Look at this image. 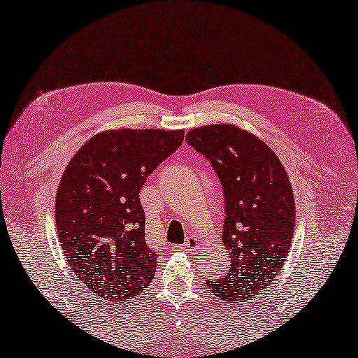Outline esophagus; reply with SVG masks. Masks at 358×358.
Returning <instances> with one entry per match:
<instances>
[{"mask_svg": "<svg viewBox=\"0 0 358 358\" xmlns=\"http://www.w3.org/2000/svg\"><path fill=\"white\" fill-rule=\"evenodd\" d=\"M195 245H196V242H193V241H185L182 245H180V248L184 250V252H190V250H195Z\"/></svg>", "mask_w": 358, "mask_h": 358, "instance_id": "obj_1", "label": "esophagus"}]
</instances>
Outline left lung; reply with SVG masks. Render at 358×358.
I'll use <instances>...</instances> for the list:
<instances>
[{"label":"left lung","mask_w":358,"mask_h":358,"mask_svg":"<svg viewBox=\"0 0 358 358\" xmlns=\"http://www.w3.org/2000/svg\"><path fill=\"white\" fill-rule=\"evenodd\" d=\"M185 140L210 160L223 185L224 277L206 281L224 303H253L283 268L296 227V203L283 163L267 144L233 124L192 129Z\"/></svg>","instance_id":"1"}]
</instances>
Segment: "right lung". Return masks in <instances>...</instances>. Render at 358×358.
I'll return each mask as SVG.
<instances>
[{
	"label": "right lung",
	"instance_id": "obj_1",
	"mask_svg": "<svg viewBox=\"0 0 358 358\" xmlns=\"http://www.w3.org/2000/svg\"><path fill=\"white\" fill-rule=\"evenodd\" d=\"M184 141V130L113 129L69 162L55 218L69 266L106 305L131 302L154 278L157 253L144 241L140 190Z\"/></svg>",
	"mask_w": 358,
	"mask_h": 358
}]
</instances>
